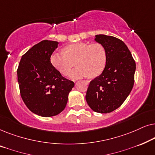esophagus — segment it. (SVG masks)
Returning a JSON list of instances; mask_svg holds the SVG:
<instances>
[{
    "mask_svg": "<svg viewBox=\"0 0 155 155\" xmlns=\"http://www.w3.org/2000/svg\"><path fill=\"white\" fill-rule=\"evenodd\" d=\"M84 82H85L87 84H88V83H89V81H87V80H85V81H84Z\"/></svg>",
    "mask_w": 155,
    "mask_h": 155,
    "instance_id": "obj_1",
    "label": "esophagus"
}]
</instances>
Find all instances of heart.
Listing matches in <instances>:
<instances>
[{
    "mask_svg": "<svg viewBox=\"0 0 155 155\" xmlns=\"http://www.w3.org/2000/svg\"><path fill=\"white\" fill-rule=\"evenodd\" d=\"M65 52H54L51 56V63L63 75H67L75 64V69L68 75L72 79L86 76L94 78L102 73L107 63V54L104 46L99 43L89 44L78 42L65 46Z\"/></svg>",
    "mask_w": 155,
    "mask_h": 155,
    "instance_id": "heart-1",
    "label": "heart"
}]
</instances>
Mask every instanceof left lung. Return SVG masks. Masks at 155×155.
Wrapping results in <instances>:
<instances>
[{"label":"left lung","mask_w":155,"mask_h":155,"mask_svg":"<svg viewBox=\"0 0 155 155\" xmlns=\"http://www.w3.org/2000/svg\"><path fill=\"white\" fill-rule=\"evenodd\" d=\"M107 54V63L100 75L89 84L86 101L97 113L107 114L118 109L134 84L136 65L128 48L121 40L104 35L95 36Z\"/></svg>","instance_id":"left-lung-1"}]
</instances>
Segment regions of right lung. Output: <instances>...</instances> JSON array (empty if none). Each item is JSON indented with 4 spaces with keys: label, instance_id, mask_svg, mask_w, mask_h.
<instances>
[{
    "label": "right lung",
    "instance_id": "add662e5",
    "mask_svg": "<svg viewBox=\"0 0 155 155\" xmlns=\"http://www.w3.org/2000/svg\"><path fill=\"white\" fill-rule=\"evenodd\" d=\"M58 45V41L48 40L35 44L22 56L17 71L23 101L31 112L43 117L63 111L75 85L51 63V56Z\"/></svg>",
    "mask_w": 155,
    "mask_h": 155
}]
</instances>
